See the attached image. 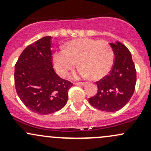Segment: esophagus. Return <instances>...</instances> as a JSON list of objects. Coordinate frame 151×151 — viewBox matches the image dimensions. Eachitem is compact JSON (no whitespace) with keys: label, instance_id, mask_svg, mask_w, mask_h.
<instances>
[{"label":"esophagus","instance_id":"1","mask_svg":"<svg viewBox=\"0 0 151 151\" xmlns=\"http://www.w3.org/2000/svg\"><path fill=\"white\" fill-rule=\"evenodd\" d=\"M74 84L77 86H84L86 84V83L85 82H75L74 83Z\"/></svg>","mask_w":151,"mask_h":151}]
</instances>
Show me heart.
<instances>
[{"mask_svg":"<svg viewBox=\"0 0 151 151\" xmlns=\"http://www.w3.org/2000/svg\"><path fill=\"white\" fill-rule=\"evenodd\" d=\"M79 66L74 78L88 77L99 79L105 77L111 68L114 55L111 47L106 41L91 38H77L65 45V49L54 53L52 62L56 72L61 77L75 67Z\"/></svg>","mask_w":151,"mask_h":151,"instance_id":"obj_1","label":"heart"}]
</instances>
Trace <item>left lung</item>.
<instances>
[{"label": "left lung", "mask_w": 151, "mask_h": 151, "mask_svg": "<svg viewBox=\"0 0 151 151\" xmlns=\"http://www.w3.org/2000/svg\"><path fill=\"white\" fill-rule=\"evenodd\" d=\"M114 64L109 74L96 81L98 91L89 99L92 106L104 111L114 112L125 106L135 91L136 70L131 54L122 43H110Z\"/></svg>", "instance_id": "1"}]
</instances>
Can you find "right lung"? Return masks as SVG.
I'll use <instances>...</instances> for the list:
<instances>
[{
    "label": "right lung",
    "mask_w": 151,
    "mask_h": 151,
    "mask_svg": "<svg viewBox=\"0 0 151 151\" xmlns=\"http://www.w3.org/2000/svg\"><path fill=\"white\" fill-rule=\"evenodd\" d=\"M50 36L27 46L15 65V85L22 103L37 114L47 115L65 106L73 85L55 72Z\"/></svg>",
    "instance_id": "right-lung-1"
}]
</instances>
